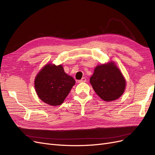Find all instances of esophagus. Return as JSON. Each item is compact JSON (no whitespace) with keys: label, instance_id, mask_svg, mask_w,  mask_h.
Segmentation results:
<instances>
[{"label":"esophagus","instance_id":"34e87169","mask_svg":"<svg viewBox=\"0 0 155 155\" xmlns=\"http://www.w3.org/2000/svg\"><path fill=\"white\" fill-rule=\"evenodd\" d=\"M86 81H87V79L85 78H83L81 80H79L78 81V82L79 83H83V82H86Z\"/></svg>","mask_w":155,"mask_h":155}]
</instances>
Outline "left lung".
I'll use <instances>...</instances> for the list:
<instances>
[{
	"instance_id": "left-lung-1",
	"label": "left lung",
	"mask_w": 155,
	"mask_h": 155,
	"mask_svg": "<svg viewBox=\"0 0 155 155\" xmlns=\"http://www.w3.org/2000/svg\"><path fill=\"white\" fill-rule=\"evenodd\" d=\"M94 90L103 100L112 101L124 92L126 81L114 62L97 65L90 78Z\"/></svg>"
}]
</instances>
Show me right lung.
<instances>
[{"label":"right lung","mask_w":155,"mask_h":155,"mask_svg":"<svg viewBox=\"0 0 155 155\" xmlns=\"http://www.w3.org/2000/svg\"><path fill=\"white\" fill-rule=\"evenodd\" d=\"M75 83L74 79L64 72L61 64H47L37 74L34 84L42 101L57 106L63 104Z\"/></svg>","instance_id":"right-lung-1"}]
</instances>
